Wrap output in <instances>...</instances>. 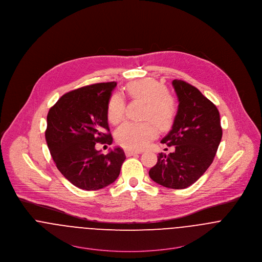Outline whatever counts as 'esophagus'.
Instances as JSON below:
<instances>
[{"label":"esophagus","mask_w":262,"mask_h":262,"mask_svg":"<svg viewBox=\"0 0 262 262\" xmlns=\"http://www.w3.org/2000/svg\"><path fill=\"white\" fill-rule=\"evenodd\" d=\"M140 152L138 151H132V150H125V154L126 156L130 157V156H133V155H136V154H139Z\"/></svg>","instance_id":"1"}]
</instances>
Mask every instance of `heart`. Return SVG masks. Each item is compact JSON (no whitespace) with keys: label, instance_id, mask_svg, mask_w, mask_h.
I'll list each match as a JSON object with an SVG mask.
<instances>
[{"label":"heart","instance_id":"obj_1","mask_svg":"<svg viewBox=\"0 0 262 262\" xmlns=\"http://www.w3.org/2000/svg\"><path fill=\"white\" fill-rule=\"evenodd\" d=\"M126 94L134 100L146 104L144 119L153 120L161 130H168L174 124L178 114V102L167 93V88L157 81L144 79L134 81L125 88ZM125 102L123 97L115 93L110 97L107 106V117L110 123L118 124L124 118ZM153 121V122H154ZM151 121L125 122L116 131V140L129 150H140L156 137L157 127Z\"/></svg>","mask_w":262,"mask_h":262}]
</instances>
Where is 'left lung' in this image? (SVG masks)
<instances>
[{
	"mask_svg": "<svg viewBox=\"0 0 262 262\" xmlns=\"http://www.w3.org/2000/svg\"><path fill=\"white\" fill-rule=\"evenodd\" d=\"M178 97V114L172 129L161 140L175 151L159 153L150 178L171 189H184L196 182L213 162L222 138L219 111L194 86L173 80Z\"/></svg>",
	"mask_w": 262,
	"mask_h": 262,
	"instance_id": "1",
	"label": "left lung"
}]
</instances>
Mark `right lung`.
<instances>
[{
	"instance_id": "add662e5",
	"label": "right lung",
	"mask_w": 262,
	"mask_h": 262,
	"mask_svg": "<svg viewBox=\"0 0 262 262\" xmlns=\"http://www.w3.org/2000/svg\"><path fill=\"white\" fill-rule=\"evenodd\" d=\"M116 82L98 83L70 91L51 107L45 137L58 170L73 185L98 190L113 183L126 159L116 147L104 155L96 143L112 144L108 101Z\"/></svg>"
}]
</instances>
